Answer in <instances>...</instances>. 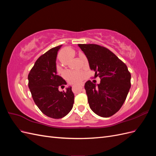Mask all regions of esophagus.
<instances>
[{"label": "esophagus", "instance_id": "1", "mask_svg": "<svg viewBox=\"0 0 156 156\" xmlns=\"http://www.w3.org/2000/svg\"><path fill=\"white\" fill-rule=\"evenodd\" d=\"M83 86H84V84H79V87H81V88L83 87Z\"/></svg>", "mask_w": 156, "mask_h": 156}]
</instances>
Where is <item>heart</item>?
I'll use <instances>...</instances> for the list:
<instances>
[{
    "label": "heart",
    "mask_w": 156,
    "mask_h": 156,
    "mask_svg": "<svg viewBox=\"0 0 156 156\" xmlns=\"http://www.w3.org/2000/svg\"><path fill=\"white\" fill-rule=\"evenodd\" d=\"M71 49L67 48L63 49L60 53V58L62 60L63 55L67 53L68 51H72ZM65 78L71 83H77L81 81L84 77V73L81 71H67L64 75Z\"/></svg>",
    "instance_id": "1"
}]
</instances>
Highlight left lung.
<instances>
[{
  "label": "left lung",
  "instance_id": "1",
  "mask_svg": "<svg viewBox=\"0 0 156 156\" xmlns=\"http://www.w3.org/2000/svg\"><path fill=\"white\" fill-rule=\"evenodd\" d=\"M88 60L95 77L100 83L90 81L84 84L89 106L101 117H110L120 110L131 87V73L127 66L109 49L97 44H78Z\"/></svg>",
  "mask_w": 156,
  "mask_h": 156
}]
</instances>
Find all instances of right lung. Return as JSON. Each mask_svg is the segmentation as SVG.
<instances>
[{
	"instance_id": "obj_1",
	"label": "right lung",
	"mask_w": 156,
	"mask_h": 156,
	"mask_svg": "<svg viewBox=\"0 0 156 156\" xmlns=\"http://www.w3.org/2000/svg\"><path fill=\"white\" fill-rule=\"evenodd\" d=\"M62 45L55 47L40 56L28 75L29 88L36 105L46 116L62 119L72 110L74 94L72 87L60 92V86L66 84L56 74V59Z\"/></svg>"
}]
</instances>
